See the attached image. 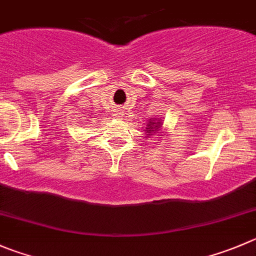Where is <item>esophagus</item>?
Instances as JSON below:
<instances>
[{"instance_id":"1","label":"esophagus","mask_w":256,"mask_h":256,"mask_svg":"<svg viewBox=\"0 0 256 256\" xmlns=\"http://www.w3.org/2000/svg\"><path fill=\"white\" fill-rule=\"evenodd\" d=\"M124 116V111H120V110H118V111L116 112V117H122Z\"/></svg>"}]
</instances>
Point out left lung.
<instances>
[{"label": "left lung", "mask_w": 256, "mask_h": 256, "mask_svg": "<svg viewBox=\"0 0 256 256\" xmlns=\"http://www.w3.org/2000/svg\"><path fill=\"white\" fill-rule=\"evenodd\" d=\"M162 128H163V120H162V118H155V117L154 118H149V120L146 121V126L142 128V132H145V140H148L149 138H154L155 135L160 136V138L166 136V134L160 132ZM159 140H158V142H159Z\"/></svg>", "instance_id": "8db88e82"}]
</instances>
